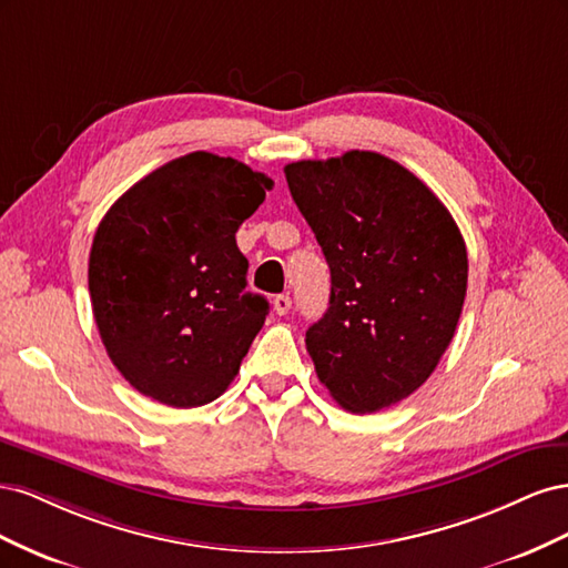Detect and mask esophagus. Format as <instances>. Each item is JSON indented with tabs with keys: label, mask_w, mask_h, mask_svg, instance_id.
<instances>
[{
	"label": "esophagus",
	"mask_w": 568,
	"mask_h": 568,
	"mask_svg": "<svg viewBox=\"0 0 568 568\" xmlns=\"http://www.w3.org/2000/svg\"><path fill=\"white\" fill-rule=\"evenodd\" d=\"M272 307H274V313H277V315L282 317V315H286V313L291 311V298H288L286 294L274 296V301H272Z\"/></svg>",
	"instance_id": "esophagus-1"
}]
</instances>
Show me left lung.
I'll use <instances>...</instances> for the list:
<instances>
[{
    "mask_svg": "<svg viewBox=\"0 0 568 568\" xmlns=\"http://www.w3.org/2000/svg\"><path fill=\"white\" fill-rule=\"evenodd\" d=\"M284 175L332 270L329 307L305 332L317 379L355 415L400 403L455 336L469 272L459 227L382 153L296 161Z\"/></svg>",
    "mask_w": 568,
    "mask_h": 568,
    "instance_id": "obj_1",
    "label": "left lung"
}]
</instances>
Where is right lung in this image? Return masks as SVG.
Segmentation results:
<instances>
[{
	"label": "right lung",
	"mask_w": 568,
	"mask_h": 568,
	"mask_svg": "<svg viewBox=\"0 0 568 568\" xmlns=\"http://www.w3.org/2000/svg\"><path fill=\"white\" fill-rule=\"evenodd\" d=\"M272 180L194 151L153 170L99 222L90 251L92 313L132 388L170 407L227 390L263 329L267 298L246 288L236 230Z\"/></svg>",
	"instance_id": "add662e5"
}]
</instances>
